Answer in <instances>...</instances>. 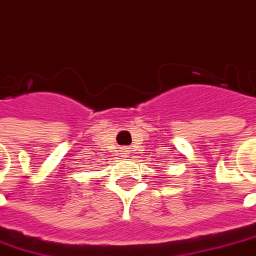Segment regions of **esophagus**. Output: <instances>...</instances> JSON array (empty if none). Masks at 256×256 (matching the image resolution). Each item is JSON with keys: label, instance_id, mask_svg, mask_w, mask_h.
<instances>
[{"label": "esophagus", "instance_id": "obj_1", "mask_svg": "<svg viewBox=\"0 0 256 256\" xmlns=\"http://www.w3.org/2000/svg\"><path fill=\"white\" fill-rule=\"evenodd\" d=\"M128 149H130V148H121V152H122V154H128Z\"/></svg>", "mask_w": 256, "mask_h": 256}]
</instances>
